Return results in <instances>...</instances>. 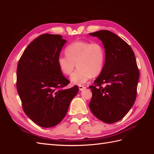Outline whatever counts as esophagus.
Listing matches in <instances>:
<instances>
[{
	"instance_id": "34e87169",
	"label": "esophagus",
	"mask_w": 154,
	"mask_h": 154,
	"mask_svg": "<svg viewBox=\"0 0 154 154\" xmlns=\"http://www.w3.org/2000/svg\"><path fill=\"white\" fill-rule=\"evenodd\" d=\"M78 87H79V89H80V91H83V90H84L86 88L85 87L83 86V85H79Z\"/></svg>"
}]
</instances>
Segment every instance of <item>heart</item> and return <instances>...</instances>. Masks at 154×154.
Returning a JSON list of instances; mask_svg holds the SVG:
<instances>
[{
	"instance_id": "b5f03b06",
	"label": "heart",
	"mask_w": 154,
	"mask_h": 154,
	"mask_svg": "<svg viewBox=\"0 0 154 154\" xmlns=\"http://www.w3.org/2000/svg\"><path fill=\"white\" fill-rule=\"evenodd\" d=\"M66 53L67 55L58 57V66L63 74L70 75L76 63L78 68L71 76V82L76 84H83L92 76H98L103 69L105 53L99 43L74 42L67 46Z\"/></svg>"
}]
</instances>
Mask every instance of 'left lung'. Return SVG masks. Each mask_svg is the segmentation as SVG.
Here are the masks:
<instances>
[{
	"mask_svg": "<svg viewBox=\"0 0 154 154\" xmlns=\"http://www.w3.org/2000/svg\"><path fill=\"white\" fill-rule=\"evenodd\" d=\"M89 35L102 42L105 53L103 69L94 80L95 85L89 87L92 93L89 108L103 122L116 123L128 112L136 101L139 76L136 57L130 46L110 31ZM102 84H106L105 88Z\"/></svg>",
	"mask_w": 154,
	"mask_h": 154,
	"instance_id": "8db88e82",
	"label": "left lung"
}]
</instances>
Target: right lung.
I'll return each instance as SVG.
<instances>
[{
  "mask_svg": "<svg viewBox=\"0 0 154 154\" xmlns=\"http://www.w3.org/2000/svg\"><path fill=\"white\" fill-rule=\"evenodd\" d=\"M67 40L62 35L44 34L23 53L17 71V88L24 112L42 127L57 125L66 115L77 85L63 88L69 81L60 69L57 59Z\"/></svg>",
  "mask_w": 154,
  "mask_h": 154,
  "instance_id": "add662e5",
  "label": "right lung"
}]
</instances>
